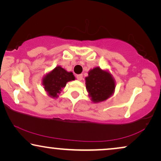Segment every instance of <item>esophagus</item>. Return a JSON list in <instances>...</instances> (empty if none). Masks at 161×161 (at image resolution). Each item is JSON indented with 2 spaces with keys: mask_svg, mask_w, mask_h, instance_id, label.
<instances>
[{
  "mask_svg": "<svg viewBox=\"0 0 161 161\" xmlns=\"http://www.w3.org/2000/svg\"><path fill=\"white\" fill-rule=\"evenodd\" d=\"M77 79H78V80H82V79H83V75H82V74L78 75H77Z\"/></svg>",
  "mask_w": 161,
  "mask_h": 161,
  "instance_id": "34e87169",
  "label": "esophagus"
}]
</instances>
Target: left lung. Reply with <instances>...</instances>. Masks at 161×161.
<instances>
[{
	"instance_id": "obj_1",
	"label": "left lung",
	"mask_w": 161,
	"mask_h": 161,
	"mask_svg": "<svg viewBox=\"0 0 161 161\" xmlns=\"http://www.w3.org/2000/svg\"><path fill=\"white\" fill-rule=\"evenodd\" d=\"M88 74L89 75L85 78L86 87L92 102H103L113 95L116 83L108 70L97 67L90 69Z\"/></svg>"
}]
</instances>
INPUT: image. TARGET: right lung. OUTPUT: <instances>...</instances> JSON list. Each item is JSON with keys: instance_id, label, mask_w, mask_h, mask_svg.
I'll return each mask as SVG.
<instances>
[{"instance_id": "obj_1", "label": "right lung", "mask_w": 161, "mask_h": 161, "mask_svg": "<svg viewBox=\"0 0 161 161\" xmlns=\"http://www.w3.org/2000/svg\"><path fill=\"white\" fill-rule=\"evenodd\" d=\"M75 79V78L72 72H67L61 66H57L46 74L42 81L47 95L52 98H57L67 83Z\"/></svg>"}]
</instances>
